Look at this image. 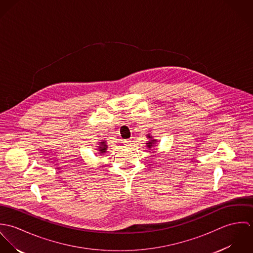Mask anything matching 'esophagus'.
<instances>
[{"mask_svg": "<svg viewBox=\"0 0 253 253\" xmlns=\"http://www.w3.org/2000/svg\"><path fill=\"white\" fill-rule=\"evenodd\" d=\"M131 142H132V141H131L130 139H126V140H124L123 143H124L126 148H128V147L131 145Z\"/></svg>", "mask_w": 253, "mask_h": 253, "instance_id": "1", "label": "esophagus"}]
</instances>
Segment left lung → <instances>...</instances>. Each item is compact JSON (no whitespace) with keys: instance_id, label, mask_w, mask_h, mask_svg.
Returning a JSON list of instances; mask_svg holds the SVG:
<instances>
[{"instance_id":"obj_1","label":"left lung","mask_w":253,"mask_h":253,"mask_svg":"<svg viewBox=\"0 0 253 253\" xmlns=\"http://www.w3.org/2000/svg\"><path fill=\"white\" fill-rule=\"evenodd\" d=\"M148 137H149V138H151V137H150V135H149ZM155 141H156V140H152L151 142H149V143H146V144L148 145V147H149V148H151V147L153 146V144H154V142H155Z\"/></svg>"}]
</instances>
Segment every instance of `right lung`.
I'll return each instance as SVG.
<instances>
[{
  "mask_svg": "<svg viewBox=\"0 0 253 253\" xmlns=\"http://www.w3.org/2000/svg\"><path fill=\"white\" fill-rule=\"evenodd\" d=\"M106 148H107V145L105 144V141H103V142L100 143L98 150H99L100 153H105L106 152Z\"/></svg>",
  "mask_w": 253,
  "mask_h": 253,
  "instance_id": "right-lung-1",
  "label": "right lung"
}]
</instances>
